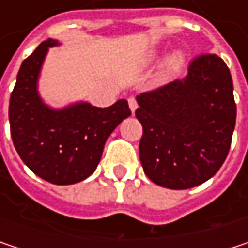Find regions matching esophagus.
Listing matches in <instances>:
<instances>
[{"instance_id":"esophagus-1","label":"esophagus","mask_w":248,"mask_h":248,"mask_svg":"<svg viewBox=\"0 0 248 248\" xmlns=\"http://www.w3.org/2000/svg\"><path fill=\"white\" fill-rule=\"evenodd\" d=\"M127 103H129V108H130V110H132V113L136 110V108H138V103H136V99L135 97H129L127 99Z\"/></svg>"}]
</instances>
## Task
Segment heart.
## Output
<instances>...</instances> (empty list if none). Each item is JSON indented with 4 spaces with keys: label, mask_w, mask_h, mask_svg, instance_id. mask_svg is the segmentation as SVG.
Instances as JSON below:
<instances>
[{
    "label": "heart",
    "mask_w": 248,
    "mask_h": 248,
    "mask_svg": "<svg viewBox=\"0 0 248 248\" xmlns=\"http://www.w3.org/2000/svg\"><path fill=\"white\" fill-rule=\"evenodd\" d=\"M154 60H158V53H151V54L148 56V59H146L148 63H151V62H154ZM182 63H184V56H182L181 53H175V54H172V56L168 59L167 64H165L164 75L168 76L172 75L175 72H178V70L181 69Z\"/></svg>",
    "instance_id": "heart-1"
}]
</instances>
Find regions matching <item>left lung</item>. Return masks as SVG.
Masks as SVG:
<instances>
[{"mask_svg": "<svg viewBox=\"0 0 248 248\" xmlns=\"http://www.w3.org/2000/svg\"><path fill=\"white\" fill-rule=\"evenodd\" d=\"M143 127L139 158L148 178L170 189H188L224 164L235 126L232 78L217 54L192 60L188 75L138 96Z\"/></svg>", "mask_w": 248, "mask_h": 248, "instance_id": "obj_1", "label": "left lung"}]
</instances>
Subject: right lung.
Here are the masks:
<instances>
[{"label": "right lung", "instance_id": "obj_1", "mask_svg": "<svg viewBox=\"0 0 248 248\" xmlns=\"http://www.w3.org/2000/svg\"><path fill=\"white\" fill-rule=\"evenodd\" d=\"M56 40L43 41L23 62L10 97V127L14 146L25 165L40 178L70 185L97 168L110 133L127 116V100L109 108L77 102L63 109L47 106L38 94V76Z\"/></svg>", "mask_w": 248, "mask_h": 248}]
</instances>
